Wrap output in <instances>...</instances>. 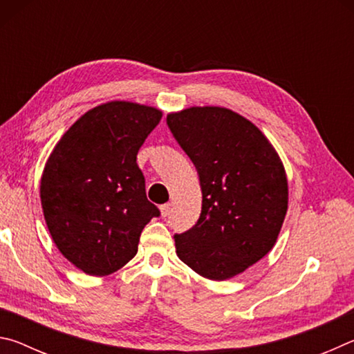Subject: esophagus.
Listing matches in <instances>:
<instances>
[{
	"instance_id": "obj_1",
	"label": "esophagus",
	"mask_w": 354,
	"mask_h": 354,
	"mask_svg": "<svg viewBox=\"0 0 354 354\" xmlns=\"http://www.w3.org/2000/svg\"><path fill=\"white\" fill-rule=\"evenodd\" d=\"M171 212V205L170 203H167V205L160 206V214H162V217H167V215H170Z\"/></svg>"
}]
</instances>
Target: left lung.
I'll return each instance as SVG.
<instances>
[{
  "instance_id": "1",
  "label": "left lung",
  "mask_w": 354,
  "mask_h": 354,
  "mask_svg": "<svg viewBox=\"0 0 354 354\" xmlns=\"http://www.w3.org/2000/svg\"><path fill=\"white\" fill-rule=\"evenodd\" d=\"M167 124L203 194L198 221L175 234L176 254L207 279L236 277L277 242L289 201L283 162L250 120L225 107L169 113Z\"/></svg>"
}]
</instances>
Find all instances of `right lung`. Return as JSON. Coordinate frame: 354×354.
Instances as JSON below:
<instances>
[{
    "instance_id": "obj_1",
    "label": "right lung",
    "mask_w": 354,
    "mask_h": 354,
    "mask_svg": "<svg viewBox=\"0 0 354 354\" xmlns=\"http://www.w3.org/2000/svg\"><path fill=\"white\" fill-rule=\"evenodd\" d=\"M162 112L111 101L76 120L46 160L40 200L59 251L92 277L117 272L137 253L160 212L145 194L137 153Z\"/></svg>"
}]
</instances>
